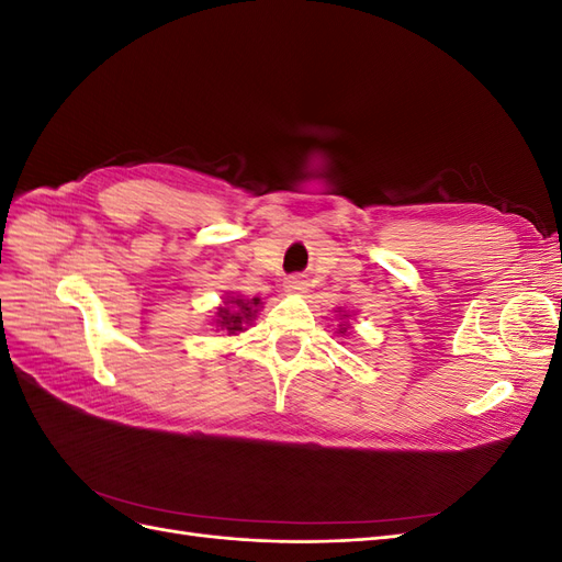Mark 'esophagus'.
I'll list each match as a JSON object with an SVG mask.
<instances>
[{
    "instance_id": "1",
    "label": "esophagus",
    "mask_w": 562,
    "mask_h": 562,
    "mask_svg": "<svg viewBox=\"0 0 562 562\" xmlns=\"http://www.w3.org/2000/svg\"><path fill=\"white\" fill-rule=\"evenodd\" d=\"M285 291L288 293H300V291H304V283L300 281V279H295V277H291V279H285Z\"/></svg>"
}]
</instances>
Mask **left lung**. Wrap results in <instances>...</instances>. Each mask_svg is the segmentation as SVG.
Instances as JSON below:
<instances>
[{
	"label": "left lung",
	"mask_w": 562,
	"mask_h": 562,
	"mask_svg": "<svg viewBox=\"0 0 562 562\" xmlns=\"http://www.w3.org/2000/svg\"><path fill=\"white\" fill-rule=\"evenodd\" d=\"M345 316H347V314H345ZM347 328H349V326H342V328H339V333H347Z\"/></svg>",
	"instance_id": "1"
}]
</instances>
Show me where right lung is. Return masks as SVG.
<instances>
[{
	"mask_svg": "<svg viewBox=\"0 0 562 562\" xmlns=\"http://www.w3.org/2000/svg\"><path fill=\"white\" fill-rule=\"evenodd\" d=\"M260 307V300H241V297H227L223 307H217V328L225 330L227 335L244 333L248 323L255 318Z\"/></svg>",
	"mask_w": 562,
	"mask_h": 562,
	"instance_id": "1",
	"label": "right lung"
}]
</instances>
